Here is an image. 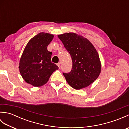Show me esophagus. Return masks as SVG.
I'll return each mask as SVG.
<instances>
[{
	"instance_id": "esophagus-1",
	"label": "esophagus",
	"mask_w": 129,
	"mask_h": 129,
	"mask_svg": "<svg viewBox=\"0 0 129 129\" xmlns=\"http://www.w3.org/2000/svg\"><path fill=\"white\" fill-rule=\"evenodd\" d=\"M57 66H58L59 68L60 69V66H61V65H60V63H57Z\"/></svg>"
}]
</instances>
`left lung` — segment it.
<instances>
[{
    "label": "left lung",
    "instance_id": "1",
    "mask_svg": "<svg viewBox=\"0 0 129 129\" xmlns=\"http://www.w3.org/2000/svg\"><path fill=\"white\" fill-rule=\"evenodd\" d=\"M71 55L73 67L69 73H63L67 83L80 90L94 83L101 72V62L94 46L86 38L74 33L58 35Z\"/></svg>",
    "mask_w": 129,
    "mask_h": 129
}]
</instances>
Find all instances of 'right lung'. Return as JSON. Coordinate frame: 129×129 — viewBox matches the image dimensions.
<instances>
[{"label":"right lung","instance_id":"1","mask_svg":"<svg viewBox=\"0 0 129 129\" xmlns=\"http://www.w3.org/2000/svg\"><path fill=\"white\" fill-rule=\"evenodd\" d=\"M54 35L39 33L29 40L20 59L19 69L23 79L35 87L45 84L59 67L51 61L52 52L47 46Z\"/></svg>","mask_w":129,"mask_h":129}]
</instances>
